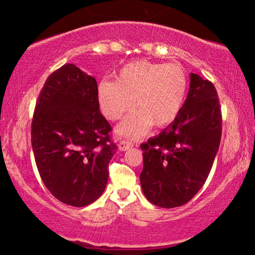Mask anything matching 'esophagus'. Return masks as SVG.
Listing matches in <instances>:
<instances>
[{"label":"esophagus","mask_w":255,"mask_h":255,"mask_svg":"<svg viewBox=\"0 0 255 255\" xmlns=\"http://www.w3.org/2000/svg\"><path fill=\"white\" fill-rule=\"evenodd\" d=\"M133 146V142L128 140H122L120 144H118V149L120 151H128V148H131Z\"/></svg>","instance_id":"1"}]
</instances>
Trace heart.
I'll list each match as a JSON object with an SVG mask.
<instances>
[{
  "instance_id": "b5f03b06",
  "label": "heart",
  "mask_w": 255,
  "mask_h": 255,
  "mask_svg": "<svg viewBox=\"0 0 255 255\" xmlns=\"http://www.w3.org/2000/svg\"><path fill=\"white\" fill-rule=\"evenodd\" d=\"M188 78L182 67L173 64L139 60L125 65L115 82L102 81L97 86V101L102 114L118 121L133 107L117 133L125 138H139L153 123L165 127L175 120L187 96Z\"/></svg>"
}]
</instances>
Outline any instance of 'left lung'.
Wrapping results in <instances>:
<instances>
[{
    "instance_id": "left-lung-1",
    "label": "left lung",
    "mask_w": 255,
    "mask_h": 255,
    "mask_svg": "<svg viewBox=\"0 0 255 255\" xmlns=\"http://www.w3.org/2000/svg\"><path fill=\"white\" fill-rule=\"evenodd\" d=\"M222 137V113L214 85L190 73V88L177 117L141 144L140 184L145 197L161 208L189 202L210 173Z\"/></svg>"
}]
</instances>
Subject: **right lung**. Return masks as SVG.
<instances>
[{"label": "right lung", "instance_id": "right-lung-1", "mask_svg": "<svg viewBox=\"0 0 255 255\" xmlns=\"http://www.w3.org/2000/svg\"><path fill=\"white\" fill-rule=\"evenodd\" d=\"M102 116L95 78L73 64L48 76L31 125V144L41 180L62 203L86 207L106 189L116 153Z\"/></svg>", "mask_w": 255, "mask_h": 255}]
</instances>
